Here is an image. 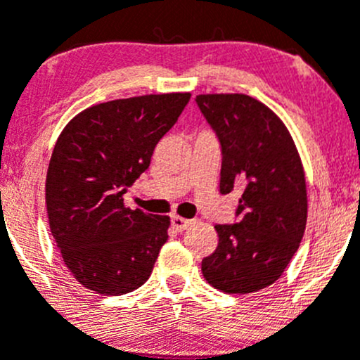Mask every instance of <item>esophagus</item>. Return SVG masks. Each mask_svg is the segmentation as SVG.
<instances>
[{
	"label": "esophagus",
	"instance_id": "34e87169",
	"mask_svg": "<svg viewBox=\"0 0 360 360\" xmlns=\"http://www.w3.org/2000/svg\"><path fill=\"white\" fill-rule=\"evenodd\" d=\"M193 219H186V218H181V216H172V226L177 230V232H183L186 230L188 226H191Z\"/></svg>",
	"mask_w": 360,
	"mask_h": 360
}]
</instances>
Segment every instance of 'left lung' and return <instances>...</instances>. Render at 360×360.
<instances>
[{
    "label": "left lung",
    "instance_id": "obj_1",
    "mask_svg": "<svg viewBox=\"0 0 360 360\" xmlns=\"http://www.w3.org/2000/svg\"><path fill=\"white\" fill-rule=\"evenodd\" d=\"M221 148L219 191L244 188L236 223L216 225L218 246L202 274L226 294H250L283 274L304 236L306 179L290 134L273 110L248 95L195 98Z\"/></svg>",
    "mask_w": 360,
    "mask_h": 360
}]
</instances>
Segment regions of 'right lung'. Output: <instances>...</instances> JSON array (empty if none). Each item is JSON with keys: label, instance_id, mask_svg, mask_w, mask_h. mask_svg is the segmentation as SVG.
Here are the masks:
<instances>
[{"label": "right lung", "instance_id": "obj_1", "mask_svg": "<svg viewBox=\"0 0 360 360\" xmlns=\"http://www.w3.org/2000/svg\"><path fill=\"white\" fill-rule=\"evenodd\" d=\"M188 100L190 93H170L100 103L56 142L45 183L49 225L70 273L96 294L137 290L169 239V216L124 207L123 195Z\"/></svg>", "mask_w": 360, "mask_h": 360}]
</instances>
